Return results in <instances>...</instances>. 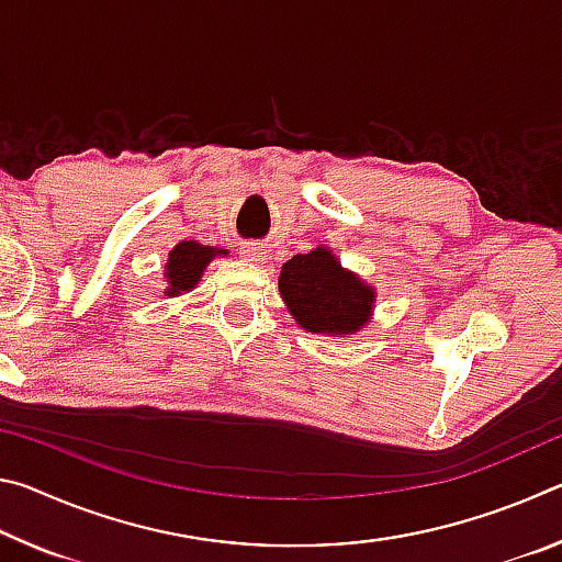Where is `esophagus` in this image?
Here are the masks:
<instances>
[{
  "label": "esophagus",
  "instance_id": "34e87169",
  "mask_svg": "<svg viewBox=\"0 0 562 562\" xmlns=\"http://www.w3.org/2000/svg\"><path fill=\"white\" fill-rule=\"evenodd\" d=\"M240 255H243L245 260H250V262H265V260H268V250H265V245H260V243L243 245L240 247Z\"/></svg>",
  "mask_w": 562,
  "mask_h": 562
}]
</instances>
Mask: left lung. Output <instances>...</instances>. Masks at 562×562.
<instances>
[{"label":"left lung","mask_w":562,"mask_h":562,"mask_svg":"<svg viewBox=\"0 0 562 562\" xmlns=\"http://www.w3.org/2000/svg\"><path fill=\"white\" fill-rule=\"evenodd\" d=\"M280 294L297 325L315 335H351L374 310V288L345 270L329 247L294 255L282 265Z\"/></svg>","instance_id":"left-lung-1"}]
</instances>
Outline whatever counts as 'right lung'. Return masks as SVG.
Returning a JSON list of instances; mask_svg holds the SVG:
<instances>
[{
  "mask_svg": "<svg viewBox=\"0 0 562 562\" xmlns=\"http://www.w3.org/2000/svg\"><path fill=\"white\" fill-rule=\"evenodd\" d=\"M217 255H227V250H217V247H207L195 240H183L178 243L173 250L168 252L166 262V297H178V294L190 292L201 282V274L205 272L207 265Z\"/></svg>",
  "mask_w": 562,
  "mask_h": 562,
  "instance_id": "right-lung-1",
  "label": "right lung"
}]
</instances>
